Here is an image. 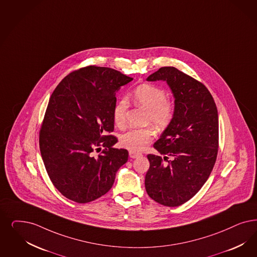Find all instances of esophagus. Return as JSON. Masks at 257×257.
<instances>
[{
    "label": "esophagus",
    "mask_w": 257,
    "mask_h": 257,
    "mask_svg": "<svg viewBox=\"0 0 257 257\" xmlns=\"http://www.w3.org/2000/svg\"><path fill=\"white\" fill-rule=\"evenodd\" d=\"M129 156H130V158H131V159H136V158L140 157V156H141V154L136 153V152H133V151H130V152H129Z\"/></svg>",
    "instance_id": "esophagus-1"
}]
</instances>
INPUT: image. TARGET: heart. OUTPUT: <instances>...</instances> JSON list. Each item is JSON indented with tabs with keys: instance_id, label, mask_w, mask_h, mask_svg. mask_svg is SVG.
I'll return each instance as SVG.
<instances>
[{
	"instance_id": "heart-1",
	"label": "heart",
	"mask_w": 257,
	"mask_h": 257,
	"mask_svg": "<svg viewBox=\"0 0 257 257\" xmlns=\"http://www.w3.org/2000/svg\"><path fill=\"white\" fill-rule=\"evenodd\" d=\"M131 97L136 105L147 111L146 123H152L158 129H164L172 121L175 115V105L166 97L164 89L145 83L135 89ZM127 108L128 102L124 98L118 100L114 107V122L119 128L123 127L126 122ZM154 137L155 132L151 127L129 129L120 136L119 142L121 146L128 150L141 151L153 141Z\"/></svg>"
}]
</instances>
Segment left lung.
<instances>
[{"mask_svg": "<svg viewBox=\"0 0 257 257\" xmlns=\"http://www.w3.org/2000/svg\"><path fill=\"white\" fill-rule=\"evenodd\" d=\"M148 81H166L175 98V115L148 155L145 189L156 202L177 207L190 200L210 177L218 149V114L209 90L172 66ZM171 160H170L169 159Z\"/></svg>", "mask_w": 257, "mask_h": 257, "instance_id": "left-lung-1", "label": "left lung"}]
</instances>
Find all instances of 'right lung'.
I'll return each mask as SVG.
<instances>
[{
    "instance_id": "add662e5",
    "label": "right lung",
    "mask_w": 257,
    "mask_h": 257,
    "mask_svg": "<svg viewBox=\"0 0 257 257\" xmlns=\"http://www.w3.org/2000/svg\"><path fill=\"white\" fill-rule=\"evenodd\" d=\"M133 78L109 67L87 66L54 90L40 131V150L54 186L66 198L87 203L112 188L128 151L116 149L115 93ZM105 147L97 156L96 151Z\"/></svg>"
}]
</instances>
